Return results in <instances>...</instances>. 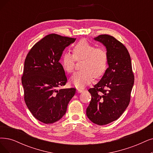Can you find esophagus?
Returning <instances> with one entry per match:
<instances>
[{
  "mask_svg": "<svg viewBox=\"0 0 153 153\" xmlns=\"http://www.w3.org/2000/svg\"><path fill=\"white\" fill-rule=\"evenodd\" d=\"M76 90H77V91H78V93H82V91H83L84 90L83 88H77Z\"/></svg>",
  "mask_w": 153,
  "mask_h": 153,
  "instance_id": "1",
  "label": "esophagus"
}]
</instances>
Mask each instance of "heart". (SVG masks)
<instances>
[{
    "label": "heart",
    "instance_id": "obj_1",
    "mask_svg": "<svg viewBox=\"0 0 153 153\" xmlns=\"http://www.w3.org/2000/svg\"><path fill=\"white\" fill-rule=\"evenodd\" d=\"M73 55L64 53L61 59L63 70L70 73L76 60H82V70L75 72L70 78V83L77 88H82L92 82L94 78H99L105 73L108 62L107 53L102 48H95L86 39H82L73 48Z\"/></svg>",
    "mask_w": 153,
    "mask_h": 153
}]
</instances>
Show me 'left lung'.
I'll use <instances>...</instances> for the list:
<instances>
[{
	"mask_svg": "<svg viewBox=\"0 0 153 153\" xmlns=\"http://www.w3.org/2000/svg\"><path fill=\"white\" fill-rule=\"evenodd\" d=\"M106 48L108 67L101 80L90 88L91 96L86 114L93 123L106 125L119 119L129 105L134 76L127 48L113 36L94 38Z\"/></svg>",
	"mask_w": 153,
	"mask_h": 153,
	"instance_id": "left-lung-1",
	"label": "left lung"
}]
</instances>
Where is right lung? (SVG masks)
<instances>
[{
	"label": "right lung",
	"mask_w": 153,
	"mask_h": 153,
	"mask_svg": "<svg viewBox=\"0 0 153 153\" xmlns=\"http://www.w3.org/2000/svg\"><path fill=\"white\" fill-rule=\"evenodd\" d=\"M76 38L51 34L33 46L24 62L22 84L24 100L34 117L45 124H52L65 114L75 95L74 88L64 86L67 78L59 62L65 49Z\"/></svg>",
	"instance_id": "add662e5"
}]
</instances>
